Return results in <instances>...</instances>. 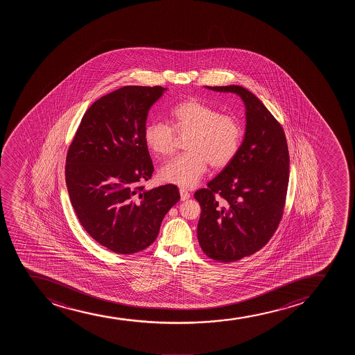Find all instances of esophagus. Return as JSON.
Wrapping results in <instances>:
<instances>
[{
  "instance_id": "1",
  "label": "esophagus",
  "mask_w": 355,
  "mask_h": 355,
  "mask_svg": "<svg viewBox=\"0 0 355 355\" xmlns=\"http://www.w3.org/2000/svg\"><path fill=\"white\" fill-rule=\"evenodd\" d=\"M180 196H181V200H188L191 198V193L188 192L186 188H180Z\"/></svg>"
}]
</instances>
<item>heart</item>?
<instances>
[{
	"mask_svg": "<svg viewBox=\"0 0 355 355\" xmlns=\"http://www.w3.org/2000/svg\"><path fill=\"white\" fill-rule=\"evenodd\" d=\"M171 125L154 121L143 131L147 147L159 156H171L178 146L175 133L186 139L188 150L178 156L164 167L159 176L163 181L192 187L199 182L208 163L216 169L227 167L241 149L244 129L238 119L191 99L180 103L171 110Z\"/></svg>",
	"mask_w": 355,
	"mask_h": 355,
	"instance_id": "obj_1",
	"label": "heart"
}]
</instances>
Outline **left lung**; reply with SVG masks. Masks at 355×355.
Instances as JSON below:
<instances>
[{
  "label": "left lung",
  "mask_w": 355,
  "mask_h": 355,
  "mask_svg": "<svg viewBox=\"0 0 355 355\" xmlns=\"http://www.w3.org/2000/svg\"><path fill=\"white\" fill-rule=\"evenodd\" d=\"M243 99L246 130L236 159L194 194L198 239L206 256L231 263L251 256L276 232L289 184V150L277 119L252 92L238 85L207 86Z\"/></svg>",
  "instance_id": "obj_1"
}]
</instances>
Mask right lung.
Wrapping results in <instances>:
<instances>
[{"instance_id":"right-lung-1","label":"right lung","mask_w":355,"mask_h":355,"mask_svg":"<svg viewBox=\"0 0 355 355\" xmlns=\"http://www.w3.org/2000/svg\"><path fill=\"white\" fill-rule=\"evenodd\" d=\"M162 86H124L83 116L66 156L69 200L94 241L119 254L147 249L180 200L175 184L144 189L154 166L143 131Z\"/></svg>"}]
</instances>
